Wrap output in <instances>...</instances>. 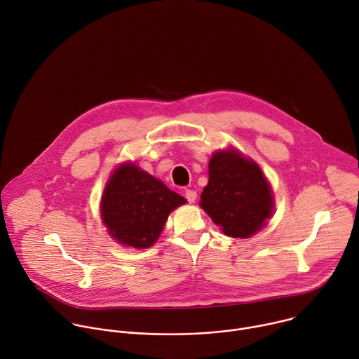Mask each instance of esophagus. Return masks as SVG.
<instances>
[{
  "label": "esophagus",
  "mask_w": 359,
  "mask_h": 359,
  "mask_svg": "<svg viewBox=\"0 0 359 359\" xmlns=\"http://www.w3.org/2000/svg\"><path fill=\"white\" fill-rule=\"evenodd\" d=\"M185 198H187V201H188L189 203H192V202H195V199H196V192L192 191V189H187V191H185Z\"/></svg>",
  "instance_id": "esophagus-1"
}]
</instances>
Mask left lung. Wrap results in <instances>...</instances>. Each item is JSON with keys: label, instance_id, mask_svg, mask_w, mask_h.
I'll use <instances>...</instances> for the list:
<instances>
[{"label": "left lung", "instance_id": "8db88e82", "mask_svg": "<svg viewBox=\"0 0 359 359\" xmlns=\"http://www.w3.org/2000/svg\"><path fill=\"white\" fill-rule=\"evenodd\" d=\"M199 205L226 236L249 238L271 217L273 195L259 165L228 150L210 158Z\"/></svg>", "mask_w": 359, "mask_h": 359}]
</instances>
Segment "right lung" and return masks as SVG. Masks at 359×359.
I'll return each mask as SVG.
<instances>
[{"mask_svg":"<svg viewBox=\"0 0 359 359\" xmlns=\"http://www.w3.org/2000/svg\"><path fill=\"white\" fill-rule=\"evenodd\" d=\"M187 201L134 164L114 171L102 198V218L113 239L126 246L150 248L171 210Z\"/></svg>","mask_w":359,"mask_h":359,"instance_id":"right-lung-1","label":"right lung"}]
</instances>
